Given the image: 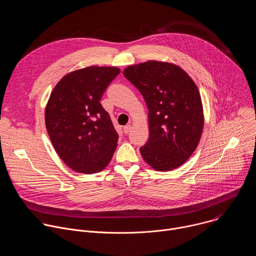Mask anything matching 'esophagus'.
Instances as JSON below:
<instances>
[{
  "mask_svg": "<svg viewBox=\"0 0 256 256\" xmlns=\"http://www.w3.org/2000/svg\"><path fill=\"white\" fill-rule=\"evenodd\" d=\"M130 128H132V126H130V124L124 126V134H128L130 130Z\"/></svg>",
  "mask_w": 256,
  "mask_h": 256,
  "instance_id": "1",
  "label": "esophagus"
}]
</instances>
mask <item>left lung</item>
Listing matches in <instances>:
<instances>
[{
  "instance_id": "left-lung-1",
  "label": "left lung",
  "mask_w": 256,
  "mask_h": 256,
  "mask_svg": "<svg viewBox=\"0 0 256 256\" xmlns=\"http://www.w3.org/2000/svg\"><path fill=\"white\" fill-rule=\"evenodd\" d=\"M124 77L149 109V140L140 155L153 169L170 171L184 164L200 142L204 109L200 91L177 64L148 60L128 66Z\"/></svg>"
}]
</instances>
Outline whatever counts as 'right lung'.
Masks as SVG:
<instances>
[{"mask_svg": "<svg viewBox=\"0 0 256 256\" xmlns=\"http://www.w3.org/2000/svg\"><path fill=\"white\" fill-rule=\"evenodd\" d=\"M120 72L116 66L76 70L50 96L44 114L48 136L60 158L76 172L98 173L114 154L118 134L100 99Z\"/></svg>", "mask_w": 256, "mask_h": 256, "instance_id": "obj_1", "label": "right lung"}]
</instances>
